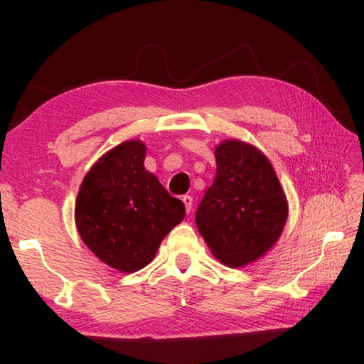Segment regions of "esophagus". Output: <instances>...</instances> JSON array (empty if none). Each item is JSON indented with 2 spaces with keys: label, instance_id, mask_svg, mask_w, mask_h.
Masks as SVG:
<instances>
[{
  "label": "esophagus",
  "instance_id": "1",
  "mask_svg": "<svg viewBox=\"0 0 364 364\" xmlns=\"http://www.w3.org/2000/svg\"><path fill=\"white\" fill-rule=\"evenodd\" d=\"M183 204H184V207H186V212L188 213H191L193 212V205H194V200H193V197L191 196H183Z\"/></svg>",
  "mask_w": 364,
  "mask_h": 364
}]
</instances>
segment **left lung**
Segmentation results:
<instances>
[{
  "label": "left lung",
  "mask_w": 364,
  "mask_h": 364,
  "mask_svg": "<svg viewBox=\"0 0 364 364\" xmlns=\"http://www.w3.org/2000/svg\"><path fill=\"white\" fill-rule=\"evenodd\" d=\"M215 160L217 173L196 225L218 262L242 268L278 242L289 204L273 165L254 144L225 139L215 147Z\"/></svg>",
  "instance_id": "obj_1"
}]
</instances>
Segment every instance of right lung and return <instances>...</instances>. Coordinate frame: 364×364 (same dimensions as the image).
Segmentation results:
<instances>
[{"label": "right lung", "mask_w": 364, "mask_h": 364, "mask_svg": "<svg viewBox=\"0 0 364 364\" xmlns=\"http://www.w3.org/2000/svg\"><path fill=\"white\" fill-rule=\"evenodd\" d=\"M144 159L143 141H123L90 168L75 202L82 241L122 273L149 264L164 237L186 213L183 202L144 168Z\"/></svg>", "instance_id": "add662e5"}]
</instances>
